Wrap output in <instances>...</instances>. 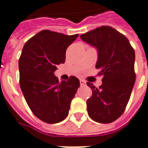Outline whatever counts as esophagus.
<instances>
[{"instance_id":"obj_1","label":"esophagus","mask_w":148,"mask_h":148,"mask_svg":"<svg viewBox=\"0 0 148 148\" xmlns=\"http://www.w3.org/2000/svg\"><path fill=\"white\" fill-rule=\"evenodd\" d=\"M80 84H81V86H85L86 83V82H85L84 80L81 79V80H80Z\"/></svg>"}]
</instances>
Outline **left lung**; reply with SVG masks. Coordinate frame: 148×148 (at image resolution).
Listing matches in <instances>:
<instances>
[{
    "instance_id": "obj_1",
    "label": "left lung",
    "mask_w": 148,
    "mask_h": 148,
    "mask_svg": "<svg viewBox=\"0 0 148 148\" xmlns=\"http://www.w3.org/2000/svg\"><path fill=\"white\" fill-rule=\"evenodd\" d=\"M80 38L98 51L95 67L103 75L96 88L86 82L92 96L86 101L87 112L94 121L110 123L123 113L135 82V50L128 39L110 26H101Z\"/></svg>"
}]
</instances>
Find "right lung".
Instances as JSON below:
<instances>
[{
  "mask_svg": "<svg viewBox=\"0 0 148 148\" xmlns=\"http://www.w3.org/2000/svg\"><path fill=\"white\" fill-rule=\"evenodd\" d=\"M77 37L42 30L22 49L19 59L21 89L32 112L47 123H57L67 117L80 86L74 76L59 82L54 75L57 66L65 62L68 46Z\"/></svg>",
  "mask_w": 148,
  "mask_h": 148,
  "instance_id": "add662e5",
  "label": "right lung"
}]
</instances>
